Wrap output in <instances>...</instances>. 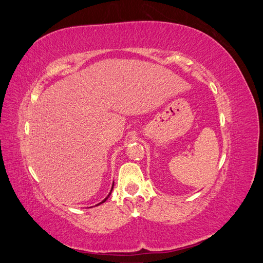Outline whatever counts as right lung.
Masks as SVG:
<instances>
[{"label": "right lung", "mask_w": 263, "mask_h": 263, "mask_svg": "<svg viewBox=\"0 0 263 263\" xmlns=\"http://www.w3.org/2000/svg\"><path fill=\"white\" fill-rule=\"evenodd\" d=\"M113 186H114V183H113V185H112V190H113ZM112 190H110V192H109V193H108V195H107V196H106V197H105V198H104V200H103V201H102V202H101V203H99V204H98V205H101V204H102V203H104V202H105V201H106V200H107V198H108V197H109V195H110V193H112ZM98 205H97V206H98Z\"/></svg>", "instance_id": "right-lung-1"}]
</instances>
